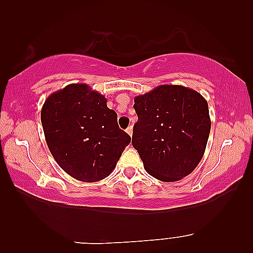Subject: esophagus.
Segmentation results:
<instances>
[{"label": "esophagus", "mask_w": 253, "mask_h": 253, "mask_svg": "<svg viewBox=\"0 0 253 253\" xmlns=\"http://www.w3.org/2000/svg\"><path fill=\"white\" fill-rule=\"evenodd\" d=\"M126 132L128 133V135H129V136L131 137V136H132V126H129V127H128L127 129H126Z\"/></svg>", "instance_id": "34e87169"}]
</instances>
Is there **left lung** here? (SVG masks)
Wrapping results in <instances>:
<instances>
[{"mask_svg":"<svg viewBox=\"0 0 253 253\" xmlns=\"http://www.w3.org/2000/svg\"><path fill=\"white\" fill-rule=\"evenodd\" d=\"M138 122L133 125L132 147L144 169L165 182L180 180L197 168L211 130L207 100L178 84H161L133 104Z\"/></svg>","mask_w":253,"mask_h":253,"instance_id":"left-lung-1","label":"left lung"}]
</instances>
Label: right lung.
I'll use <instances>...</instances> for the list:
<instances>
[{
    "label": "right lung",
    "instance_id": "1",
    "mask_svg": "<svg viewBox=\"0 0 253 253\" xmlns=\"http://www.w3.org/2000/svg\"><path fill=\"white\" fill-rule=\"evenodd\" d=\"M106 101L88 84H72L47 96L42 106L41 123L50 152L77 180L104 179L130 143Z\"/></svg>",
    "mask_w": 253,
    "mask_h": 253
}]
</instances>
